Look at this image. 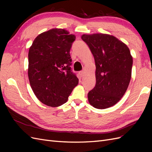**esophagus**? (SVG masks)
<instances>
[{
    "instance_id": "obj_1",
    "label": "esophagus",
    "mask_w": 152,
    "mask_h": 152,
    "mask_svg": "<svg viewBox=\"0 0 152 152\" xmlns=\"http://www.w3.org/2000/svg\"><path fill=\"white\" fill-rule=\"evenodd\" d=\"M84 73V71H80V72H79V75H80V77H82V76H83Z\"/></svg>"
}]
</instances>
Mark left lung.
<instances>
[{
    "mask_svg": "<svg viewBox=\"0 0 152 152\" xmlns=\"http://www.w3.org/2000/svg\"><path fill=\"white\" fill-rule=\"evenodd\" d=\"M96 65V85L88 93L89 103L105 109L115 104L127 91L131 78L132 58L127 45L114 36L84 34Z\"/></svg>",
    "mask_w": 152,
    "mask_h": 152,
    "instance_id": "left-lung-1",
    "label": "left lung"
}]
</instances>
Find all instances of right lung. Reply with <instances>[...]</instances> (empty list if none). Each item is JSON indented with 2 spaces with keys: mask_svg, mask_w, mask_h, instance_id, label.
<instances>
[{
  "mask_svg": "<svg viewBox=\"0 0 152 152\" xmlns=\"http://www.w3.org/2000/svg\"><path fill=\"white\" fill-rule=\"evenodd\" d=\"M74 35L54 28L39 35L28 52V75L36 97L56 107L65 103L79 79L72 72L70 50Z\"/></svg>",
  "mask_w": 152,
  "mask_h": 152,
  "instance_id": "1",
  "label": "right lung"
}]
</instances>
